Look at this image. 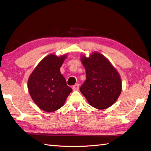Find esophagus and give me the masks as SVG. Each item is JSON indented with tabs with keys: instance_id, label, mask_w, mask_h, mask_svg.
<instances>
[{
	"instance_id": "1",
	"label": "esophagus",
	"mask_w": 151,
	"mask_h": 151,
	"mask_svg": "<svg viewBox=\"0 0 151 151\" xmlns=\"http://www.w3.org/2000/svg\"><path fill=\"white\" fill-rule=\"evenodd\" d=\"M73 91H78L79 89V84L78 83H76L75 85L73 86Z\"/></svg>"
}]
</instances>
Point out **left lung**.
I'll use <instances>...</instances> for the list:
<instances>
[{
    "label": "left lung",
    "instance_id": "1",
    "mask_svg": "<svg viewBox=\"0 0 151 151\" xmlns=\"http://www.w3.org/2000/svg\"><path fill=\"white\" fill-rule=\"evenodd\" d=\"M81 61L86 71L87 79L80 91L90 105L103 110L110 107L121 94L122 83L117 70L102 54L94 52Z\"/></svg>",
    "mask_w": 151,
    "mask_h": 151
}]
</instances>
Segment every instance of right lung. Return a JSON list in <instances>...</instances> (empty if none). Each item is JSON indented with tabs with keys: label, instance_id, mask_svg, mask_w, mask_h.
I'll return each instance as SVG.
<instances>
[{
	"label": "right lung",
	"instance_id": "1",
	"mask_svg": "<svg viewBox=\"0 0 151 151\" xmlns=\"http://www.w3.org/2000/svg\"><path fill=\"white\" fill-rule=\"evenodd\" d=\"M65 57L48 55L38 64L29 78L30 96L41 110L47 112L60 109L72 92L60 72Z\"/></svg>",
	"mask_w": 151,
	"mask_h": 151
}]
</instances>
